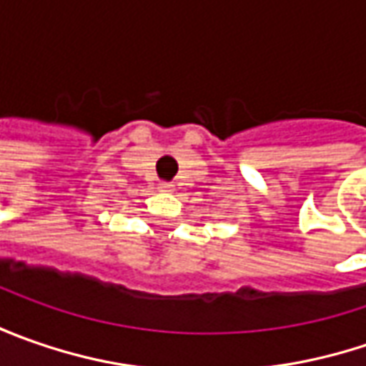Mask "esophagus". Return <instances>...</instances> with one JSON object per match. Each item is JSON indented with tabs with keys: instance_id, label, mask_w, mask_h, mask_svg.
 <instances>
[{
	"instance_id": "34e87169",
	"label": "esophagus",
	"mask_w": 366,
	"mask_h": 366,
	"mask_svg": "<svg viewBox=\"0 0 366 366\" xmlns=\"http://www.w3.org/2000/svg\"><path fill=\"white\" fill-rule=\"evenodd\" d=\"M159 189H161V191H173V185H171V183H161V185H159Z\"/></svg>"
}]
</instances>
